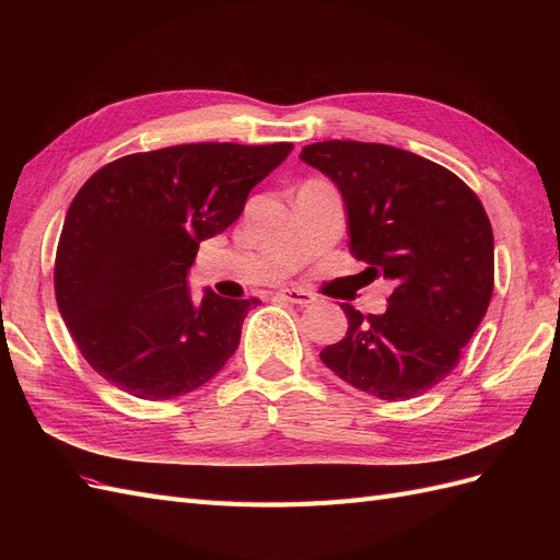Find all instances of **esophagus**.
Segmentation results:
<instances>
[{"label":"esophagus","mask_w":560,"mask_h":560,"mask_svg":"<svg viewBox=\"0 0 560 560\" xmlns=\"http://www.w3.org/2000/svg\"><path fill=\"white\" fill-rule=\"evenodd\" d=\"M278 296L290 301V303H296V306H311V303L315 301V294H311L306 290H296V287H292V290H280Z\"/></svg>","instance_id":"esophagus-1"}]
</instances>
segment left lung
<instances>
[{
  "label": "left lung",
  "mask_w": 560,
  "mask_h": 560,
  "mask_svg": "<svg viewBox=\"0 0 560 560\" xmlns=\"http://www.w3.org/2000/svg\"><path fill=\"white\" fill-rule=\"evenodd\" d=\"M301 159L341 191L364 273L395 282L383 315L341 303L346 338L319 360L378 399L428 393L460 362L493 296V229L481 200L444 165L397 147L329 140L303 147Z\"/></svg>",
  "instance_id": "1"
}]
</instances>
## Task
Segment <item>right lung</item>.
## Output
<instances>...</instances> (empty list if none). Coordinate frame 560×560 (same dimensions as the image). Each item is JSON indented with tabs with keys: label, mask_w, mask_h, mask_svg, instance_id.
<instances>
[{
	"label": "right lung",
	"mask_w": 560,
	"mask_h": 560,
	"mask_svg": "<svg viewBox=\"0 0 560 560\" xmlns=\"http://www.w3.org/2000/svg\"><path fill=\"white\" fill-rule=\"evenodd\" d=\"M292 149L177 144L116 159L81 186L54 284L65 325L100 376L156 401L194 393L226 364L259 299L206 290L196 301L186 273L200 241L226 231Z\"/></svg>",
	"instance_id": "obj_1"
}]
</instances>
